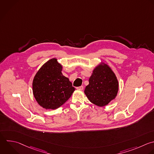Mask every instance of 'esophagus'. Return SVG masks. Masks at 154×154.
<instances>
[{
  "label": "esophagus",
  "instance_id": "34e87169",
  "mask_svg": "<svg viewBox=\"0 0 154 154\" xmlns=\"http://www.w3.org/2000/svg\"><path fill=\"white\" fill-rule=\"evenodd\" d=\"M76 89L79 90H83V89H84V87H83V86H80V87H77V88H76Z\"/></svg>",
  "mask_w": 154,
  "mask_h": 154
}]
</instances>
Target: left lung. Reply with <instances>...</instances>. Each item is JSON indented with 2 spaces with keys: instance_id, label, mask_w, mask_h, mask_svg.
Returning a JSON list of instances; mask_svg holds the SVG:
<instances>
[{
  "instance_id": "obj_1",
  "label": "left lung",
  "mask_w": 154,
  "mask_h": 154,
  "mask_svg": "<svg viewBox=\"0 0 154 154\" xmlns=\"http://www.w3.org/2000/svg\"><path fill=\"white\" fill-rule=\"evenodd\" d=\"M85 88L84 93L88 100L98 106L108 105L117 96L119 82L111 68L102 62L97 65Z\"/></svg>"
}]
</instances>
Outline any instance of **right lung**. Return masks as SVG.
Segmentation results:
<instances>
[{
    "label": "right lung",
    "instance_id": "obj_1",
    "mask_svg": "<svg viewBox=\"0 0 154 154\" xmlns=\"http://www.w3.org/2000/svg\"><path fill=\"white\" fill-rule=\"evenodd\" d=\"M63 66L57 58L45 63L36 73L32 81L34 96L42 107L55 109L63 105L75 88L61 71Z\"/></svg>",
    "mask_w": 154,
    "mask_h": 154
}]
</instances>
